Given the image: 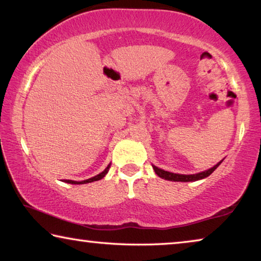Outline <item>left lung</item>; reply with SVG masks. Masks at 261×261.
Returning <instances> with one entry per match:
<instances>
[{"instance_id": "1", "label": "left lung", "mask_w": 261, "mask_h": 261, "mask_svg": "<svg viewBox=\"0 0 261 261\" xmlns=\"http://www.w3.org/2000/svg\"><path fill=\"white\" fill-rule=\"evenodd\" d=\"M220 161L218 165H215L213 168H211L208 170H205L202 171V173L199 174H194V175H180V174H174V173H169V171H166V170H162L160 168H158L155 166H153V169L155 171V174L159 176V177L161 178H165L168 180H174V182H192V180H198V179H201V178H205L207 176H210L213 171L221 165Z\"/></svg>"}]
</instances>
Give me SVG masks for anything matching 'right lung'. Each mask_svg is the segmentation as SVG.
<instances>
[{"instance_id":"right-lung-1","label":"right lung","mask_w":261,"mask_h":261,"mask_svg":"<svg viewBox=\"0 0 261 261\" xmlns=\"http://www.w3.org/2000/svg\"><path fill=\"white\" fill-rule=\"evenodd\" d=\"M109 167H110V165H109L107 168H106V169L102 171V173H100L99 175H96V176H94V177H92V178H88V179H85V180H82V182H76V180H70V179H65L64 182L70 183V184H85V183L94 182V180H99V179H101V178H103L105 176H106V174L108 173Z\"/></svg>"}]
</instances>
